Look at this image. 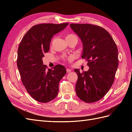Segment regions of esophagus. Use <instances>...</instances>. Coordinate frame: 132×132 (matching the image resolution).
Listing matches in <instances>:
<instances>
[{
  "label": "esophagus",
  "mask_w": 132,
  "mask_h": 132,
  "mask_svg": "<svg viewBox=\"0 0 132 132\" xmlns=\"http://www.w3.org/2000/svg\"><path fill=\"white\" fill-rule=\"evenodd\" d=\"M66 71H67V72H70L71 71V70L70 69H66Z\"/></svg>",
  "instance_id": "1"
}]
</instances>
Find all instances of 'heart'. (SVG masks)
Instances as JSON below:
<instances>
[{
    "label": "heart",
    "mask_w": 132,
    "mask_h": 132,
    "mask_svg": "<svg viewBox=\"0 0 132 132\" xmlns=\"http://www.w3.org/2000/svg\"><path fill=\"white\" fill-rule=\"evenodd\" d=\"M75 37V36L72 35V34H69V35H68L66 36V39H68V38H71V37ZM68 59V60H71V57H68V58H65V57H63V59L64 60H66V59Z\"/></svg>",
    "instance_id": "1"
}]
</instances>
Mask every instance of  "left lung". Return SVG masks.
I'll return each mask as SVG.
<instances>
[{
	"instance_id": "1",
	"label": "left lung",
	"mask_w": 132,
	"mask_h": 132,
	"mask_svg": "<svg viewBox=\"0 0 132 132\" xmlns=\"http://www.w3.org/2000/svg\"><path fill=\"white\" fill-rule=\"evenodd\" d=\"M71 28L83 44L82 58L88 61L89 69L80 72L75 69L78 80L75 91L86 103L100 100L107 93L118 68V50L111 35L102 27L89 24H71Z\"/></svg>"
}]
</instances>
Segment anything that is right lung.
<instances>
[{
	"label": "right lung",
	"mask_w": 132,
	"mask_h": 132,
	"mask_svg": "<svg viewBox=\"0 0 132 132\" xmlns=\"http://www.w3.org/2000/svg\"><path fill=\"white\" fill-rule=\"evenodd\" d=\"M68 25H36L27 32L20 43L17 65L21 79L28 94L37 102L47 103L58 95L59 82L66 73V68L57 64L53 69H47L43 64V58L49 52L53 36Z\"/></svg>",
	"instance_id": "right-lung-1"
}]
</instances>
